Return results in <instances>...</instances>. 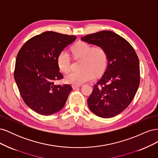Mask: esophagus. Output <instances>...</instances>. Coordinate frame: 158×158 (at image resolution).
Returning a JSON list of instances; mask_svg holds the SVG:
<instances>
[{
    "label": "esophagus",
    "instance_id": "34e87169",
    "mask_svg": "<svg viewBox=\"0 0 158 158\" xmlns=\"http://www.w3.org/2000/svg\"><path fill=\"white\" fill-rule=\"evenodd\" d=\"M72 86H73V89H76V88L80 87L81 85H72Z\"/></svg>",
    "mask_w": 158,
    "mask_h": 158
}]
</instances>
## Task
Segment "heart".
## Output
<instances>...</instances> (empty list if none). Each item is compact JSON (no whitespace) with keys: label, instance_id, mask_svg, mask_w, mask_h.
I'll use <instances>...</instances> for the list:
<instances>
[{"label":"heart","instance_id":"heart-1","mask_svg":"<svg viewBox=\"0 0 158 158\" xmlns=\"http://www.w3.org/2000/svg\"><path fill=\"white\" fill-rule=\"evenodd\" d=\"M72 52L75 56L82 58V70L68 73L65 76L66 82L81 85L94 79L96 74H102L106 68L107 55L101 46L91 47L86 43L79 41L72 47ZM57 64L64 73L70 70V57L66 50L62 51L57 56Z\"/></svg>","mask_w":158,"mask_h":158}]
</instances>
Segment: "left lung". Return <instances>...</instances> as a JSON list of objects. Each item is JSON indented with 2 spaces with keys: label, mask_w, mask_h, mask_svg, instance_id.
I'll list each match as a JSON object with an SVG mask.
<instances>
[{
  "label": "left lung",
  "mask_w": 158,
  "mask_h": 158,
  "mask_svg": "<svg viewBox=\"0 0 158 158\" xmlns=\"http://www.w3.org/2000/svg\"><path fill=\"white\" fill-rule=\"evenodd\" d=\"M89 44L101 46L107 55L106 71L88 99L89 109L102 118H111L125 110L140 84L139 60L132 45L111 31L81 37Z\"/></svg>",
  "instance_id": "1"
}]
</instances>
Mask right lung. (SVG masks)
Here are the masks:
<instances>
[{"label":"right lung","mask_w":158,"mask_h":158,"mask_svg":"<svg viewBox=\"0 0 158 158\" xmlns=\"http://www.w3.org/2000/svg\"><path fill=\"white\" fill-rule=\"evenodd\" d=\"M76 39L54 31H45L25 43L16 60L14 79L23 102L38 114L51 115L63 108L73 88L55 85L63 78L57 56Z\"/></svg>","instance_id":"right-lung-1"}]
</instances>
